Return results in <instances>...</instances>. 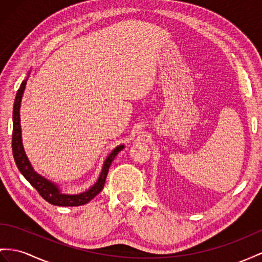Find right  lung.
Listing matches in <instances>:
<instances>
[{"mask_svg": "<svg viewBox=\"0 0 262 262\" xmlns=\"http://www.w3.org/2000/svg\"><path fill=\"white\" fill-rule=\"evenodd\" d=\"M29 75L23 80L21 86H19V89L16 93L15 100H14V107H13L12 150H13V157H14L17 168L19 172L24 176V178L37 190L39 195L52 205L62 206V207H71V206L73 207V206H82L90 203L94 197L102 191L103 187L105 185L107 172H108L112 162L125 146L118 145L116 148H114L112 150V152L105 159L97 182L92 187H90L89 189L80 193H76V195L63 193L57 184L53 183L52 180H49L48 178L43 177L42 175H39V173H37L34 170L24 150L23 143H22V129H21V117H19V108H21L23 93L25 91L26 83H28Z\"/></svg>", "mask_w": 262, "mask_h": 262, "instance_id": "1", "label": "right lung"}]
</instances>
